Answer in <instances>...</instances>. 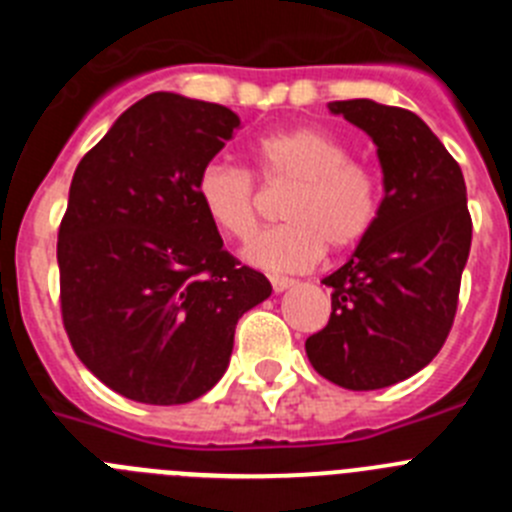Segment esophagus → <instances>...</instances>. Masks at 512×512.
Listing matches in <instances>:
<instances>
[{"instance_id":"1","label":"esophagus","mask_w":512,"mask_h":512,"mask_svg":"<svg viewBox=\"0 0 512 512\" xmlns=\"http://www.w3.org/2000/svg\"><path fill=\"white\" fill-rule=\"evenodd\" d=\"M295 279H287V277H271V287H274V292L277 295H282V292H287V289L295 287Z\"/></svg>"}]
</instances>
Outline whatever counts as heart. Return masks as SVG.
I'll return each instance as SVG.
<instances>
[{
  "mask_svg": "<svg viewBox=\"0 0 512 512\" xmlns=\"http://www.w3.org/2000/svg\"><path fill=\"white\" fill-rule=\"evenodd\" d=\"M266 184L295 187L282 207L287 225L256 235L243 259L271 274H297L318 264L325 246L348 251L372 230L379 212L377 179L348 161V148L318 128L266 135L253 146ZM197 200L230 238H248L259 223V202L248 171L210 161L197 176Z\"/></svg>",
  "mask_w": 512,
  "mask_h": 512,
  "instance_id": "obj_1",
  "label": "heart"
}]
</instances>
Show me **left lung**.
I'll list each match as a JSON object with an SVG mask.
<instances>
[{"mask_svg":"<svg viewBox=\"0 0 512 512\" xmlns=\"http://www.w3.org/2000/svg\"><path fill=\"white\" fill-rule=\"evenodd\" d=\"M328 110L372 138L384 197L369 235L323 279L333 312L305 351L328 382L382 390L431 364L449 336L472 246L467 184L415 112L374 99Z\"/></svg>","mask_w":512,"mask_h":512,"instance_id":"8db88e82","label":"left lung"}]
</instances>
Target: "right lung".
Listing matches in <instances>:
<instances>
[{
	"instance_id": "1",
	"label": "right lung",
	"mask_w": 512,
	"mask_h": 512,
	"mask_svg": "<svg viewBox=\"0 0 512 512\" xmlns=\"http://www.w3.org/2000/svg\"><path fill=\"white\" fill-rule=\"evenodd\" d=\"M223 104L153 92L81 158L58 230L76 356L117 395L184 405L212 390L243 312L271 295L223 248L197 176L235 135Z\"/></svg>"
}]
</instances>
